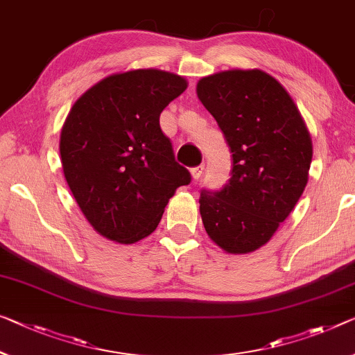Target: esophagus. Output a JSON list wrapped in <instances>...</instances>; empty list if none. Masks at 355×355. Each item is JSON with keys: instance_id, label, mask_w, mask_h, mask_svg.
I'll return each instance as SVG.
<instances>
[{"instance_id": "1", "label": "esophagus", "mask_w": 355, "mask_h": 355, "mask_svg": "<svg viewBox=\"0 0 355 355\" xmlns=\"http://www.w3.org/2000/svg\"><path fill=\"white\" fill-rule=\"evenodd\" d=\"M203 171H205V166L201 165V166H196V168H192V170H190V174H192V178H193V181H198V179L203 176Z\"/></svg>"}]
</instances>
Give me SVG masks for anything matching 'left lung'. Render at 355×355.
<instances>
[{
    "label": "left lung",
    "mask_w": 355,
    "mask_h": 355,
    "mask_svg": "<svg viewBox=\"0 0 355 355\" xmlns=\"http://www.w3.org/2000/svg\"><path fill=\"white\" fill-rule=\"evenodd\" d=\"M196 95L216 119L233 157L232 178L203 190L205 230L228 254H249L271 239L308 184L313 141L287 90L261 69L206 76Z\"/></svg>",
    "instance_id": "left-lung-1"
}]
</instances>
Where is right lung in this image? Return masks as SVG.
Masks as SVG:
<instances>
[{"label": "right lung", "instance_id": "right-lung-1", "mask_svg": "<svg viewBox=\"0 0 355 355\" xmlns=\"http://www.w3.org/2000/svg\"><path fill=\"white\" fill-rule=\"evenodd\" d=\"M187 80L147 68L101 79L74 103L60 135L64 179L96 233L133 244L155 230L190 173L174 160L160 114Z\"/></svg>", "mask_w": 355, "mask_h": 355}]
</instances>
